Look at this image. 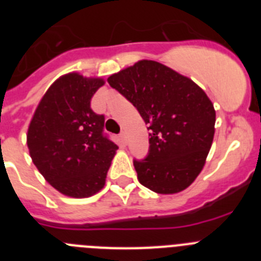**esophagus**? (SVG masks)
I'll use <instances>...</instances> for the list:
<instances>
[{
  "label": "esophagus",
  "mask_w": 261,
  "mask_h": 261,
  "mask_svg": "<svg viewBox=\"0 0 261 261\" xmlns=\"http://www.w3.org/2000/svg\"><path fill=\"white\" fill-rule=\"evenodd\" d=\"M120 140H121V144L126 145V142H128V140H126V133H125V132L120 133Z\"/></svg>",
  "instance_id": "obj_1"
}]
</instances>
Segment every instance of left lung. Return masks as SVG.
<instances>
[{"label":"left lung","instance_id":"obj_1","mask_svg":"<svg viewBox=\"0 0 261 261\" xmlns=\"http://www.w3.org/2000/svg\"><path fill=\"white\" fill-rule=\"evenodd\" d=\"M149 125V154L133 161L138 181L161 195L184 191L205 165L214 137L216 111L191 78L153 60L108 77Z\"/></svg>","mask_w":261,"mask_h":261}]
</instances>
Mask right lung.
I'll use <instances>...</instances> for the list:
<instances>
[{
  "instance_id": "add662e5",
  "label": "right lung",
  "mask_w": 261,
  "mask_h": 261,
  "mask_svg": "<svg viewBox=\"0 0 261 261\" xmlns=\"http://www.w3.org/2000/svg\"><path fill=\"white\" fill-rule=\"evenodd\" d=\"M103 78L68 73L43 95L30 121L27 146L45 180L62 195L84 199L106 184L116 144L103 135L105 116L90 102Z\"/></svg>"
}]
</instances>
